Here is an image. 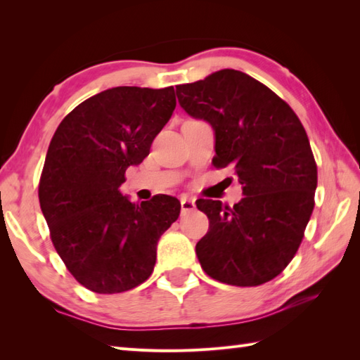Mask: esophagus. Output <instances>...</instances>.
I'll return each mask as SVG.
<instances>
[{
	"instance_id": "esophagus-1",
	"label": "esophagus",
	"mask_w": 360,
	"mask_h": 360,
	"mask_svg": "<svg viewBox=\"0 0 360 360\" xmlns=\"http://www.w3.org/2000/svg\"><path fill=\"white\" fill-rule=\"evenodd\" d=\"M195 210V200H193V198H181V212L186 214V212H191Z\"/></svg>"
}]
</instances>
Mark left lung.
Listing matches in <instances>:
<instances>
[{
  "instance_id": "1",
  "label": "left lung",
  "mask_w": 360,
  "mask_h": 360,
  "mask_svg": "<svg viewBox=\"0 0 360 360\" xmlns=\"http://www.w3.org/2000/svg\"><path fill=\"white\" fill-rule=\"evenodd\" d=\"M188 115L210 123L214 166H234L243 198L200 200L210 231L195 245L205 273L221 283L273 281L297 252L317 188L309 140L294 110L257 79L221 69L175 87Z\"/></svg>"
}]
</instances>
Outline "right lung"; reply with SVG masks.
<instances>
[{
    "mask_svg": "<svg viewBox=\"0 0 360 360\" xmlns=\"http://www.w3.org/2000/svg\"><path fill=\"white\" fill-rule=\"evenodd\" d=\"M175 109L174 87L118 86L78 105L55 131L39 180V206L69 273L98 294L150 276L157 243L179 219L175 197L135 205L120 186Z\"/></svg>",
    "mask_w": 360,
    "mask_h": 360,
    "instance_id": "right-lung-1",
    "label": "right lung"
}]
</instances>
